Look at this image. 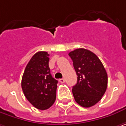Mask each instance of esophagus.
Masks as SVG:
<instances>
[{
    "instance_id": "esophagus-1",
    "label": "esophagus",
    "mask_w": 126,
    "mask_h": 126,
    "mask_svg": "<svg viewBox=\"0 0 126 126\" xmlns=\"http://www.w3.org/2000/svg\"><path fill=\"white\" fill-rule=\"evenodd\" d=\"M65 79L64 78H61V79H59V82L60 83H65Z\"/></svg>"
}]
</instances>
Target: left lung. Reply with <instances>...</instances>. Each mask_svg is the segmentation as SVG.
<instances>
[{"label":"left lung","mask_w":126,"mask_h":126,"mask_svg":"<svg viewBox=\"0 0 126 126\" xmlns=\"http://www.w3.org/2000/svg\"><path fill=\"white\" fill-rule=\"evenodd\" d=\"M68 55L78 76L77 83L72 89L75 100L82 107H91L100 100L106 91V70L98 56L87 49L78 48Z\"/></svg>","instance_id":"obj_1"}]
</instances>
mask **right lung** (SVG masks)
I'll list each match as a JSON object with an SVG mask.
<instances>
[{"mask_svg":"<svg viewBox=\"0 0 126 126\" xmlns=\"http://www.w3.org/2000/svg\"><path fill=\"white\" fill-rule=\"evenodd\" d=\"M48 61L47 52L36 53L27 64L22 77L21 87L26 98L39 110L48 109L56 100L58 80L50 74Z\"/></svg>","mask_w":126,"mask_h":126,"instance_id":"right-lung-1","label":"right lung"}]
</instances>
